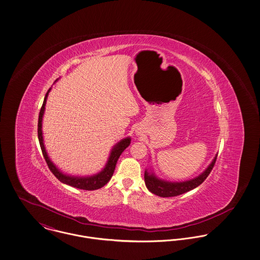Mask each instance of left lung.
<instances>
[{
  "instance_id": "1",
  "label": "left lung",
  "mask_w": 260,
  "mask_h": 260,
  "mask_svg": "<svg viewBox=\"0 0 260 260\" xmlns=\"http://www.w3.org/2000/svg\"><path fill=\"white\" fill-rule=\"evenodd\" d=\"M217 155L213 158L211 164L208 166V168L199 176L186 180V181H180V182H172V181H167L164 179H160L155 176L153 173H148L147 171L144 172V182L147 187V189L160 197V198H172V197H176L182 193H185L196 187H198L200 184L205 180V178L209 175L210 172L212 171L215 160H216Z\"/></svg>"
}]
</instances>
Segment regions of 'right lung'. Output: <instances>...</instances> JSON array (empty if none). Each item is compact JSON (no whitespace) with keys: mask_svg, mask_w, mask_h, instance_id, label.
I'll list each match as a JSON object with an SVG mask.
<instances>
[{"mask_svg":"<svg viewBox=\"0 0 260 260\" xmlns=\"http://www.w3.org/2000/svg\"><path fill=\"white\" fill-rule=\"evenodd\" d=\"M50 90H51V88H49V90L47 91V93L45 95V100H44L43 106L40 111L39 121H38V138H39V142H40L43 155L46 159V162H47L50 171L54 173V175L58 178L60 182L71 185L73 187H77V188L85 189V190H94V189H99V188L103 187L112 178L114 172H115V169H116V161H117L118 157L120 156V154L122 153V151L131 144V138H125V139L121 140L119 143H117L113 147L111 154L109 156L108 162L102 172H100L96 174H93V175H90V176H73V175H68V174L61 173L58 168L52 162V160L50 159V157L47 153V150H46L45 144H44L43 132H42L43 116L45 113V106H46L48 94H49Z\"/></svg>","mask_w":260,"mask_h":260,"instance_id":"obj_1","label":"right lung"}]
</instances>
